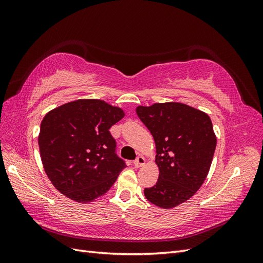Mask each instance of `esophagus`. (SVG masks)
<instances>
[{"label":"esophagus","mask_w":263,"mask_h":263,"mask_svg":"<svg viewBox=\"0 0 263 263\" xmlns=\"http://www.w3.org/2000/svg\"><path fill=\"white\" fill-rule=\"evenodd\" d=\"M134 164H135V166H136V168H139V166H141L142 164H145V158L141 157V156H138L136 158V160L134 161Z\"/></svg>","instance_id":"34e87169"}]
</instances>
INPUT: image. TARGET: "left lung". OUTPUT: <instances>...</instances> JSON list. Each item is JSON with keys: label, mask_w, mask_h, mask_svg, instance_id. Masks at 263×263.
<instances>
[{"label": "left lung", "mask_w": 263, "mask_h": 263, "mask_svg": "<svg viewBox=\"0 0 263 263\" xmlns=\"http://www.w3.org/2000/svg\"><path fill=\"white\" fill-rule=\"evenodd\" d=\"M137 115L155 139L159 166L156 185L146 187L147 200L162 209L187 201L208 177L216 136L208 114L182 103L138 106Z\"/></svg>", "instance_id": "obj_1"}]
</instances>
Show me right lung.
Listing matches in <instances>:
<instances>
[{
	"mask_svg": "<svg viewBox=\"0 0 263 263\" xmlns=\"http://www.w3.org/2000/svg\"><path fill=\"white\" fill-rule=\"evenodd\" d=\"M124 117L100 100H78L54 108L41 125L44 169L60 193L79 203L94 201L114 184L126 162L116 155L109 128Z\"/></svg>",
	"mask_w": 263,
	"mask_h": 263,
	"instance_id": "add662e5",
	"label": "right lung"
}]
</instances>
